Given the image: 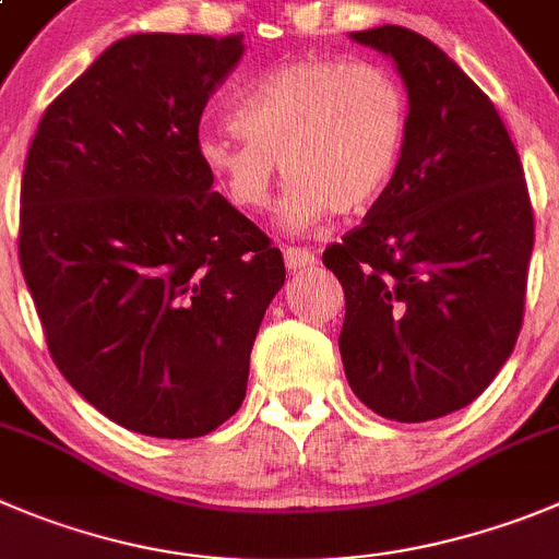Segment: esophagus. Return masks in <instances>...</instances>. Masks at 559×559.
Wrapping results in <instances>:
<instances>
[{
    "instance_id": "esophagus-1",
    "label": "esophagus",
    "mask_w": 559,
    "mask_h": 559,
    "mask_svg": "<svg viewBox=\"0 0 559 559\" xmlns=\"http://www.w3.org/2000/svg\"><path fill=\"white\" fill-rule=\"evenodd\" d=\"M284 262H286V270H309L317 264V255L311 253L309 248H295V245H286Z\"/></svg>"
}]
</instances>
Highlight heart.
<instances>
[{
	"instance_id": "obj_1",
	"label": "heart",
	"mask_w": 559,
	"mask_h": 559,
	"mask_svg": "<svg viewBox=\"0 0 559 559\" xmlns=\"http://www.w3.org/2000/svg\"><path fill=\"white\" fill-rule=\"evenodd\" d=\"M231 118L198 140L203 168L245 212L270 206L284 168L292 192L281 221L300 231L383 195L403 159L408 98L383 68L311 57L239 87Z\"/></svg>"
}]
</instances>
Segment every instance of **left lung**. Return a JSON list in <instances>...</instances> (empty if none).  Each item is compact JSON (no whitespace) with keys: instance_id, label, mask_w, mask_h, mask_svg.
<instances>
[{"instance_id":"8db88e82","label":"left lung","mask_w":559,"mask_h":559,"mask_svg":"<svg viewBox=\"0 0 559 559\" xmlns=\"http://www.w3.org/2000/svg\"><path fill=\"white\" fill-rule=\"evenodd\" d=\"M408 87L400 168L322 264L344 289V374L394 421L461 411L497 378L524 322L535 217L497 107L419 33H353Z\"/></svg>"}]
</instances>
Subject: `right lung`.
<instances>
[{
	"instance_id": "right-lung-1",
	"label": "right lung",
	"mask_w": 559,
	"mask_h": 559,
	"mask_svg": "<svg viewBox=\"0 0 559 559\" xmlns=\"http://www.w3.org/2000/svg\"><path fill=\"white\" fill-rule=\"evenodd\" d=\"M242 49V35L115 40L46 107L24 162L19 262L51 361L143 436L198 438L237 414L286 278L198 156Z\"/></svg>"
}]
</instances>
